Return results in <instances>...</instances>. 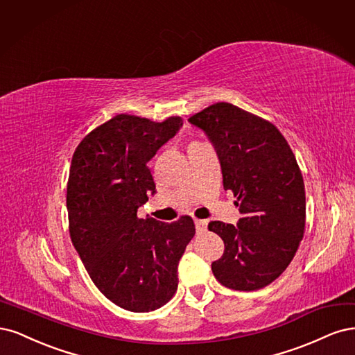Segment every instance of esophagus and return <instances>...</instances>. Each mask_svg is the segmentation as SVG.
Wrapping results in <instances>:
<instances>
[{"instance_id": "esophagus-1", "label": "esophagus", "mask_w": 355, "mask_h": 355, "mask_svg": "<svg viewBox=\"0 0 355 355\" xmlns=\"http://www.w3.org/2000/svg\"><path fill=\"white\" fill-rule=\"evenodd\" d=\"M194 225H196V232L199 234L207 232V227H208V221L207 220H199V218H194Z\"/></svg>"}]
</instances>
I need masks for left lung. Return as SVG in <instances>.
<instances>
[{"label":"left lung","mask_w":355,"mask_h":355,"mask_svg":"<svg viewBox=\"0 0 355 355\" xmlns=\"http://www.w3.org/2000/svg\"><path fill=\"white\" fill-rule=\"evenodd\" d=\"M189 122L208 134L223 182L237 198V225L211 221L224 242L215 279L234 291L266 288L288 268L305 230V187L291 146L274 125L230 103H214Z\"/></svg>","instance_id":"left-lung-1"}]
</instances>
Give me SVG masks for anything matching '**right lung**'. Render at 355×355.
<instances>
[{"mask_svg":"<svg viewBox=\"0 0 355 355\" xmlns=\"http://www.w3.org/2000/svg\"><path fill=\"white\" fill-rule=\"evenodd\" d=\"M182 125L119 113L75 148L67 180L69 233L91 280L132 313L164 306L177 292V267L194 236L191 216L161 223L137 209L155 193L147 162Z\"/></svg>","mask_w":355,"mask_h":355,"instance_id":"1","label":"right lung"}]
</instances>
